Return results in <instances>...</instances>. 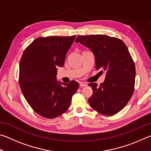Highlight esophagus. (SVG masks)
I'll use <instances>...</instances> for the list:
<instances>
[{
	"mask_svg": "<svg viewBox=\"0 0 151 151\" xmlns=\"http://www.w3.org/2000/svg\"><path fill=\"white\" fill-rule=\"evenodd\" d=\"M87 86V84L85 83H80V86L81 87H83V86Z\"/></svg>",
	"mask_w": 151,
	"mask_h": 151,
	"instance_id": "obj_1",
	"label": "esophagus"
}]
</instances>
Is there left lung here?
<instances>
[{"label":"left lung","instance_id":"obj_1","mask_svg":"<svg viewBox=\"0 0 151 151\" xmlns=\"http://www.w3.org/2000/svg\"><path fill=\"white\" fill-rule=\"evenodd\" d=\"M75 42L90 48L96 69L106 74L100 86L88 84L93 91L88 99L91 106L104 115L116 114L129 103L134 88L135 66L126 45L121 39L104 35L78 36Z\"/></svg>","mask_w":151,"mask_h":151}]
</instances>
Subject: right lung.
<instances>
[{
  "label": "right lung",
  "instance_id": "add662e5",
  "mask_svg": "<svg viewBox=\"0 0 151 151\" xmlns=\"http://www.w3.org/2000/svg\"><path fill=\"white\" fill-rule=\"evenodd\" d=\"M71 37H39L26 49L19 64V85L25 99L45 118L54 119L67 111L79 86L57 80V67H62L75 39Z\"/></svg>",
  "mask_w": 151,
  "mask_h": 151
}]
</instances>
